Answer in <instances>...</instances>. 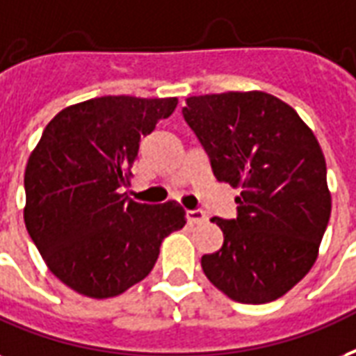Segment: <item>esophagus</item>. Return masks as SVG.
Masks as SVG:
<instances>
[{
    "mask_svg": "<svg viewBox=\"0 0 356 356\" xmlns=\"http://www.w3.org/2000/svg\"><path fill=\"white\" fill-rule=\"evenodd\" d=\"M186 220L190 222V224H200V222H205L207 220V216H205V213L203 211H186Z\"/></svg>",
    "mask_w": 356,
    "mask_h": 356,
    "instance_id": "1",
    "label": "esophagus"
}]
</instances>
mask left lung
Segmentation results:
<instances>
[{"label": "left lung", "mask_w": 356, "mask_h": 356, "mask_svg": "<svg viewBox=\"0 0 356 356\" xmlns=\"http://www.w3.org/2000/svg\"><path fill=\"white\" fill-rule=\"evenodd\" d=\"M184 121L214 177L241 188L237 218H213L220 250L202 257L214 287L243 305H265L302 280L330 218L321 145L284 100L265 91L188 97Z\"/></svg>", "instance_id": "1"}]
</instances>
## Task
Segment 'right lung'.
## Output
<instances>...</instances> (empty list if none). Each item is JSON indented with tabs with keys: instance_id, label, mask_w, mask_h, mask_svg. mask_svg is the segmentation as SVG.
Returning <instances> with one entry per match:
<instances>
[{
	"instance_id": "add662e5",
	"label": "right lung",
	"mask_w": 356,
	"mask_h": 356,
	"mask_svg": "<svg viewBox=\"0 0 356 356\" xmlns=\"http://www.w3.org/2000/svg\"><path fill=\"white\" fill-rule=\"evenodd\" d=\"M177 97H99L46 124L26 166L27 233L51 275L89 298H112L142 282L160 244L186 224L177 202H132L142 138L177 108Z\"/></svg>"
}]
</instances>
